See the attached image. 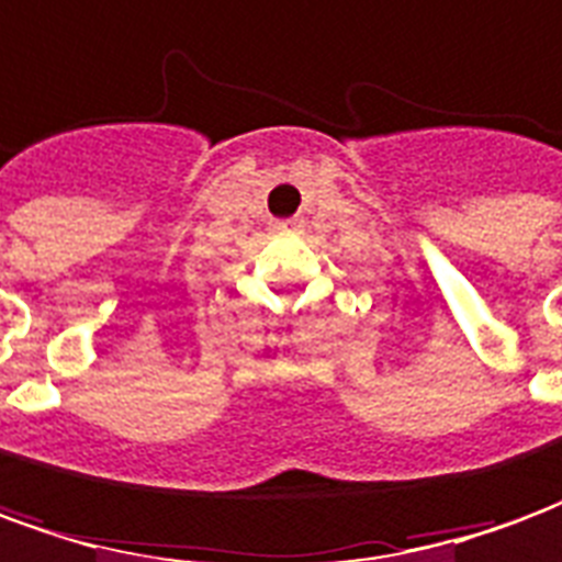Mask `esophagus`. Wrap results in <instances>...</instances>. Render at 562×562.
<instances>
[{"label":"esophagus","instance_id":"obj_1","mask_svg":"<svg viewBox=\"0 0 562 562\" xmlns=\"http://www.w3.org/2000/svg\"><path fill=\"white\" fill-rule=\"evenodd\" d=\"M277 232H301L304 228V216H292V220H277L273 222Z\"/></svg>","mask_w":562,"mask_h":562}]
</instances>
